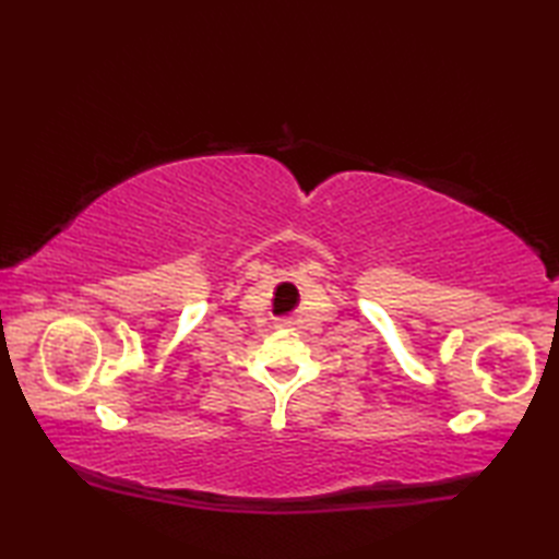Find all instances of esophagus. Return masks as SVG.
I'll use <instances>...</instances> for the list:
<instances>
[{
  "label": "esophagus",
  "mask_w": 559,
  "mask_h": 559,
  "mask_svg": "<svg viewBox=\"0 0 559 559\" xmlns=\"http://www.w3.org/2000/svg\"><path fill=\"white\" fill-rule=\"evenodd\" d=\"M276 326H293V319H288V317H286V319H281V322H278Z\"/></svg>",
  "instance_id": "1"
}]
</instances>
